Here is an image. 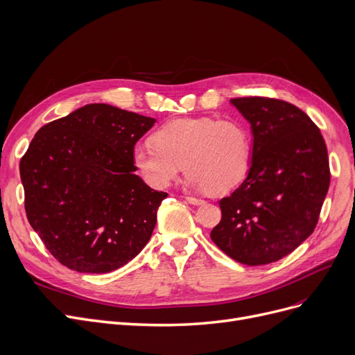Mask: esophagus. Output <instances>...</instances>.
Instances as JSON below:
<instances>
[{
  "label": "esophagus",
  "instance_id": "esophagus-1",
  "mask_svg": "<svg viewBox=\"0 0 355 355\" xmlns=\"http://www.w3.org/2000/svg\"><path fill=\"white\" fill-rule=\"evenodd\" d=\"M187 200L189 202L191 205H204V204H205V200L198 199V198H193V196H188V198H187Z\"/></svg>",
  "mask_w": 355,
  "mask_h": 355
}]
</instances>
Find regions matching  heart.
I'll return each instance as SVG.
<instances>
[{
    "instance_id": "1",
    "label": "heart",
    "mask_w": 355,
    "mask_h": 355,
    "mask_svg": "<svg viewBox=\"0 0 355 355\" xmlns=\"http://www.w3.org/2000/svg\"><path fill=\"white\" fill-rule=\"evenodd\" d=\"M251 141L239 121L211 116L178 118L155 132V143H139L132 164L153 188H167L187 172V187L223 195L235 189L248 173Z\"/></svg>"
}]
</instances>
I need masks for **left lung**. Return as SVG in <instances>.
Instances as JSON below:
<instances>
[{"mask_svg": "<svg viewBox=\"0 0 355 355\" xmlns=\"http://www.w3.org/2000/svg\"><path fill=\"white\" fill-rule=\"evenodd\" d=\"M230 104L250 124L252 146L247 178L219 200L223 218L212 241L247 266L277 261L313 232L329 188L322 134L297 107L247 96Z\"/></svg>", "mask_w": 355, "mask_h": 355, "instance_id": "1", "label": "left lung"}]
</instances>
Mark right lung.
I'll return each instance as SVG.
<instances>
[{"mask_svg":"<svg viewBox=\"0 0 355 355\" xmlns=\"http://www.w3.org/2000/svg\"><path fill=\"white\" fill-rule=\"evenodd\" d=\"M155 123L88 104L36 132L20 162L26 214L63 266L108 273L148 243L167 193L136 175L132 150Z\"/></svg>","mask_w":355,"mask_h":355,"instance_id":"right-lung-1","label":"right lung"}]
</instances>
